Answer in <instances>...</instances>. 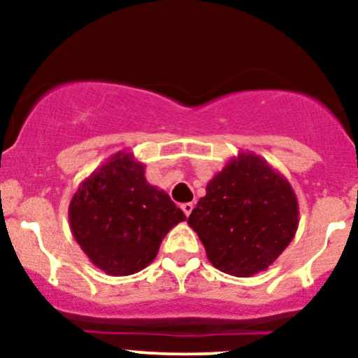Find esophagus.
<instances>
[{
	"instance_id": "34e87169",
	"label": "esophagus",
	"mask_w": 358,
	"mask_h": 358,
	"mask_svg": "<svg viewBox=\"0 0 358 358\" xmlns=\"http://www.w3.org/2000/svg\"><path fill=\"white\" fill-rule=\"evenodd\" d=\"M182 210H183V213H185V215H190V213H192V210H193V203L192 202H188V203H183L182 205Z\"/></svg>"
}]
</instances>
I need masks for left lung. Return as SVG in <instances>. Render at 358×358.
Segmentation results:
<instances>
[{
    "instance_id": "1",
    "label": "left lung",
    "mask_w": 358,
    "mask_h": 358,
    "mask_svg": "<svg viewBox=\"0 0 358 358\" xmlns=\"http://www.w3.org/2000/svg\"><path fill=\"white\" fill-rule=\"evenodd\" d=\"M298 199L261 156L239 151L207 183L188 217L213 268L249 278L279 257L298 229Z\"/></svg>"
}]
</instances>
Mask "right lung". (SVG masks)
<instances>
[{
  "label": "right lung",
  "mask_w": 358,
  "mask_h": 358,
  "mask_svg": "<svg viewBox=\"0 0 358 358\" xmlns=\"http://www.w3.org/2000/svg\"><path fill=\"white\" fill-rule=\"evenodd\" d=\"M185 219L165 190L146 182L145 165L131 151H119L92 171L69 205L77 244L110 276L145 269L163 237Z\"/></svg>",
  "instance_id": "right-lung-1"
}]
</instances>
